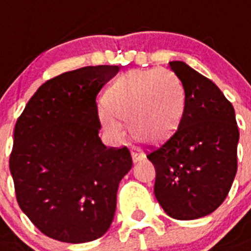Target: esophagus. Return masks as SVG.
I'll return each instance as SVG.
<instances>
[{"instance_id":"esophagus-1","label":"esophagus","mask_w":251,"mask_h":251,"mask_svg":"<svg viewBox=\"0 0 251 251\" xmlns=\"http://www.w3.org/2000/svg\"><path fill=\"white\" fill-rule=\"evenodd\" d=\"M131 157L134 162H138V161L143 160L144 158V153L142 151L138 148V147H132L131 148Z\"/></svg>"}]
</instances>
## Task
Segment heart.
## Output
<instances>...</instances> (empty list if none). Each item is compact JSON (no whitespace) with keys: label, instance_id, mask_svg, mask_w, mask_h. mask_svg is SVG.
<instances>
[{"label":"heart","instance_id":"obj_1","mask_svg":"<svg viewBox=\"0 0 251 251\" xmlns=\"http://www.w3.org/2000/svg\"><path fill=\"white\" fill-rule=\"evenodd\" d=\"M184 103L183 85L172 71H132L108 87L99 117L103 127L115 138L124 135L121 122H130V131L136 140L160 144L178 129Z\"/></svg>","mask_w":251,"mask_h":251}]
</instances>
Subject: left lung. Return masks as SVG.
<instances>
[{"mask_svg": "<svg viewBox=\"0 0 251 251\" xmlns=\"http://www.w3.org/2000/svg\"><path fill=\"white\" fill-rule=\"evenodd\" d=\"M182 81L179 127L147 157L156 169L154 196L169 217L199 219L227 197L237 172L240 138L235 109L219 87L184 62H169Z\"/></svg>", "mask_w": 251, "mask_h": 251, "instance_id": "1", "label": "left lung"}]
</instances>
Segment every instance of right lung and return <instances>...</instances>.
Here are the masks:
<instances>
[{
	"mask_svg": "<svg viewBox=\"0 0 251 251\" xmlns=\"http://www.w3.org/2000/svg\"><path fill=\"white\" fill-rule=\"evenodd\" d=\"M119 66H90L49 79L14 129L10 172L16 200L44 235L69 244L101 237L115 217L129 150L99 138L97 95Z\"/></svg>",
	"mask_w": 251,
	"mask_h": 251,
	"instance_id": "obj_1",
	"label": "right lung"
}]
</instances>
